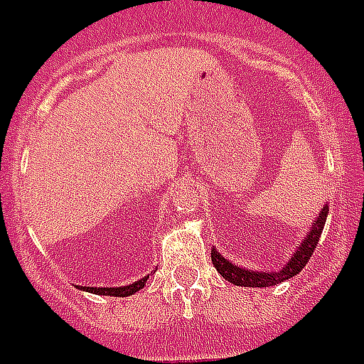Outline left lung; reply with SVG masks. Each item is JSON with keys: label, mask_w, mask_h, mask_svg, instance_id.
<instances>
[{"label": "left lung", "mask_w": 364, "mask_h": 364, "mask_svg": "<svg viewBox=\"0 0 364 364\" xmlns=\"http://www.w3.org/2000/svg\"><path fill=\"white\" fill-rule=\"evenodd\" d=\"M328 215V205L325 204L319 211V215L316 217V221L311 223L310 230L306 234V238L300 242V245H296L294 253L291 255V259L287 260V264L279 268L276 272H259V270H249V268H243V266H236L234 262H230L228 259H225L219 249H211V262L217 268V272L221 274L227 282L238 285V287H272V285H277V283L285 282V279H291L293 276H296L302 268L306 266V262L310 260L314 249H316L317 242H319V236L323 232V227H325V221H327Z\"/></svg>", "instance_id": "8db88e82"}]
</instances>
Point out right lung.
I'll list each match as a JSON object with an SVG mask.
<instances>
[{"instance_id":"obj_1","label":"right lung","mask_w":364,"mask_h":364,"mask_svg":"<svg viewBox=\"0 0 364 364\" xmlns=\"http://www.w3.org/2000/svg\"><path fill=\"white\" fill-rule=\"evenodd\" d=\"M149 279V276L137 279V282L130 283V285H122V287H81L82 291L94 294H105V296H130V294L137 293L139 289L145 287V282Z\"/></svg>"}]
</instances>
